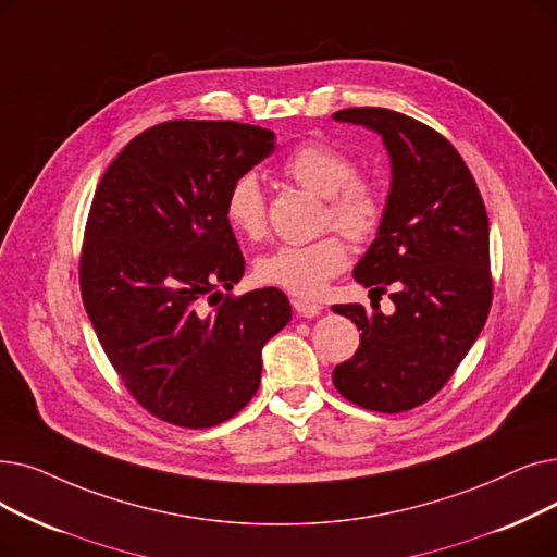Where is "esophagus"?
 Segmentation results:
<instances>
[{
  "mask_svg": "<svg viewBox=\"0 0 557 557\" xmlns=\"http://www.w3.org/2000/svg\"><path fill=\"white\" fill-rule=\"evenodd\" d=\"M292 305H294V309L300 313V317H305V319L319 317V313L323 311V305H319V302H311V300H302V298H294V300H292Z\"/></svg>",
  "mask_w": 557,
  "mask_h": 557,
  "instance_id": "34e87169",
  "label": "esophagus"
}]
</instances>
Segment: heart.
<instances>
[{
	"mask_svg": "<svg viewBox=\"0 0 557 557\" xmlns=\"http://www.w3.org/2000/svg\"><path fill=\"white\" fill-rule=\"evenodd\" d=\"M282 173L325 198L323 227H336L355 244H369L380 234L389 198L375 177L357 173V161L344 150L319 140L305 143L288 154ZM225 219L238 236L248 240H261L269 232V209L255 175H240L230 186ZM343 237L330 232L311 244L277 246L257 259L255 273L259 282L288 294L319 296L330 280L346 269L348 244Z\"/></svg>",
	"mask_w": 557,
	"mask_h": 557,
	"instance_id": "heart-1",
	"label": "heart"
}]
</instances>
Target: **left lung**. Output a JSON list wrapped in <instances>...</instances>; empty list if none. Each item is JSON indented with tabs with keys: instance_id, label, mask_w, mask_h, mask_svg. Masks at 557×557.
I'll return each instance as SVG.
<instances>
[{
	"instance_id": "8db88e82",
	"label": "left lung",
	"mask_w": 557,
	"mask_h": 557,
	"mask_svg": "<svg viewBox=\"0 0 557 557\" xmlns=\"http://www.w3.org/2000/svg\"><path fill=\"white\" fill-rule=\"evenodd\" d=\"M334 120L377 132L392 157L386 221L355 269L371 294L392 288L396 311L334 305L359 334L357 352L332 373L336 392L373 412L419 407L450 380L485 325L494 296L490 221L450 140L405 113L352 107Z\"/></svg>"
}]
</instances>
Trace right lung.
Returning <instances> with one entry per match:
<instances>
[{
    "instance_id": "obj_1",
    "label": "right lung",
    "mask_w": 557,
    "mask_h": 557,
    "mask_svg": "<svg viewBox=\"0 0 557 557\" xmlns=\"http://www.w3.org/2000/svg\"><path fill=\"white\" fill-rule=\"evenodd\" d=\"M273 150L271 129L168 120L132 138L95 188L82 300L127 392L165 423L238 414L259 389L263 344L292 319L275 286L223 294L246 271L225 196Z\"/></svg>"
}]
</instances>
